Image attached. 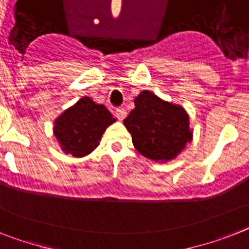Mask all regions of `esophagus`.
<instances>
[{"label": "esophagus", "mask_w": 249, "mask_h": 249, "mask_svg": "<svg viewBox=\"0 0 249 249\" xmlns=\"http://www.w3.org/2000/svg\"><path fill=\"white\" fill-rule=\"evenodd\" d=\"M115 116L118 118V120L123 121L125 118H126V111H125L124 108H116V111H115Z\"/></svg>", "instance_id": "obj_1"}]
</instances>
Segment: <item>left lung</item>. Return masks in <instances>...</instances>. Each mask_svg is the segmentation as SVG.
<instances>
[{
    "label": "left lung",
    "mask_w": 249,
    "mask_h": 249,
    "mask_svg": "<svg viewBox=\"0 0 249 249\" xmlns=\"http://www.w3.org/2000/svg\"><path fill=\"white\" fill-rule=\"evenodd\" d=\"M134 104L124 125L131 134L135 149L156 162L176 158L192 141L185 108L160 99L150 91H142Z\"/></svg>",
    "instance_id": "8db88e82"
}]
</instances>
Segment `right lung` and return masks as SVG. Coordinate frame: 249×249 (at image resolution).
<instances>
[{
  "mask_svg": "<svg viewBox=\"0 0 249 249\" xmlns=\"http://www.w3.org/2000/svg\"><path fill=\"white\" fill-rule=\"evenodd\" d=\"M115 121L105 106L85 96L55 119L53 133L64 153L79 158L97 148L106 128Z\"/></svg>",
  "mask_w": 249,
  "mask_h": 249,
  "instance_id": "1",
  "label": "right lung"
}]
</instances>
